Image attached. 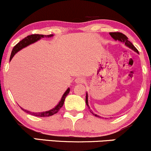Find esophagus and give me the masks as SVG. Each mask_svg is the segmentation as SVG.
Wrapping results in <instances>:
<instances>
[{
  "label": "esophagus",
  "instance_id": "34e87169",
  "mask_svg": "<svg viewBox=\"0 0 151 151\" xmlns=\"http://www.w3.org/2000/svg\"><path fill=\"white\" fill-rule=\"evenodd\" d=\"M75 82L77 84H80V83H83L85 82V79L83 77H78L75 80Z\"/></svg>",
  "mask_w": 151,
  "mask_h": 151
}]
</instances>
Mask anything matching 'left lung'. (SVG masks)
Here are the masks:
<instances>
[{
	"label": "left lung",
	"instance_id": "obj_1",
	"mask_svg": "<svg viewBox=\"0 0 151 151\" xmlns=\"http://www.w3.org/2000/svg\"><path fill=\"white\" fill-rule=\"evenodd\" d=\"M109 35H111V37H112L113 39L115 41H119V42H122V43H124L125 44L126 46H127V47H129V49H132L133 51H134L135 52L137 53V54H139V51L137 50V49L134 47V45H133L132 42H130L128 40V37L126 36L125 35H124V34L122 33H120V32H110L109 33ZM86 103L87 104V106L88 107V109H90V112L92 113L93 115H95V116H97V117H100L101 118L100 116H99V115H97L96 114H95V113H93V111L90 109V106L89 104H88V93H86Z\"/></svg>",
	"mask_w": 151,
	"mask_h": 151
}]
</instances>
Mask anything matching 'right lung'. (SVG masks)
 Returning <instances> with one entry per match:
<instances>
[{"instance_id": "obj_1", "label": "right lung", "mask_w": 151, "mask_h": 151, "mask_svg": "<svg viewBox=\"0 0 151 151\" xmlns=\"http://www.w3.org/2000/svg\"><path fill=\"white\" fill-rule=\"evenodd\" d=\"M54 36V35H31L25 37L24 39H23L22 40H21L19 43H17L15 47H13L12 49V52H11V55H10V61H11L12 57H13L15 55L17 54L18 51L20 50H22L23 48H25L28 46L30 45V44L35 43L37 42V41L40 40L42 38H44V37H47V38H49V37H52ZM69 92H70V88H68L63 95H62V97L61 99V100L59 101V102L56 104V106L55 107L53 108V109H50V110H48L46 111H42V112H34V111H30L27 110V109H23V108L21 107V109H22L23 111H25V112L27 113V114H29L31 115H33V116H40V117H46V116H52L58 112L59 111V109L63 107V103L65 102V99L67 95H68Z\"/></svg>"}]
</instances>
